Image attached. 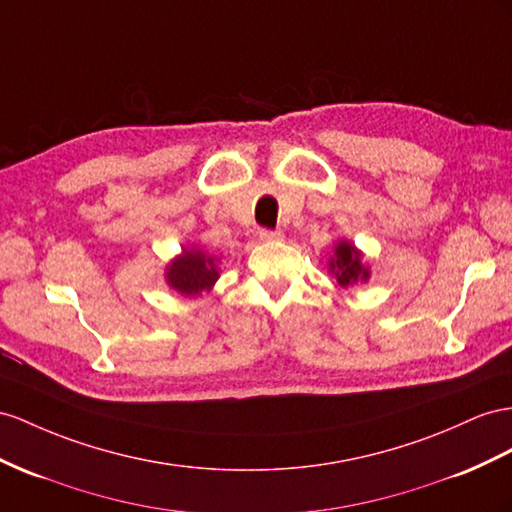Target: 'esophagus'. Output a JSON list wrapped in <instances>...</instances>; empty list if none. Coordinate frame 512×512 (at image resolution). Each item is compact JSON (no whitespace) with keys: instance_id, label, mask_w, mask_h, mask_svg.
Listing matches in <instances>:
<instances>
[{"instance_id":"34e87169","label":"esophagus","mask_w":512,"mask_h":512,"mask_svg":"<svg viewBox=\"0 0 512 512\" xmlns=\"http://www.w3.org/2000/svg\"><path fill=\"white\" fill-rule=\"evenodd\" d=\"M259 240L261 242H277V240H283V233L272 231V229H259Z\"/></svg>"}]
</instances>
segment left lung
Here are the masks:
<instances>
[{
	"mask_svg": "<svg viewBox=\"0 0 512 512\" xmlns=\"http://www.w3.org/2000/svg\"><path fill=\"white\" fill-rule=\"evenodd\" d=\"M331 272L337 283L348 287L350 283L365 281L370 277L368 268L361 264V253L350 242H339L335 248V257L331 259Z\"/></svg>",
	"mask_w": 512,
	"mask_h": 512,
	"instance_id": "obj_1",
	"label": "left lung"
}]
</instances>
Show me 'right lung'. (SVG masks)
I'll list each match as a JSON object with an SVG mask.
<instances>
[{"mask_svg": "<svg viewBox=\"0 0 512 512\" xmlns=\"http://www.w3.org/2000/svg\"><path fill=\"white\" fill-rule=\"evenodd\" d=\"M166 279L177 292L196 296L216 283L218 270L212 257H205L199 251H183V255L170 264Z\"/></svg>", "mask_w": 512, "mask_h": 512, "instance_id": "add662e5", "label": "right lung"}]
</instances>
